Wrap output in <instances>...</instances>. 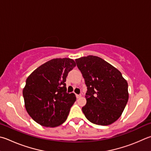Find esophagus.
I'll return each instance as SVG.
<instances>
[{"label": "esophagus", "instance_id": "34e87169", "mask_svg": "<svg viewBox=\"0 0 151 151\" xmlns=\"http://www.w3.org/2000/svg\"><path fill=\"white\" fill-rule=\"evenodd\" d=\"M81 96V94H76V98H80Z\"/></svg>", "mask_w": 151, "mask_h": 151}]
</instances>
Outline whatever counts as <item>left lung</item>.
I'll list each match as a JSON object with an SVG mask.
<instances>
[{"mask_svg": "<svg viewBox=\"0 0 151 151\" xmlns=\"http://www.w3.org/2000/svg\"><path fill=\"white\" fill-rule=\"evenodd\" d=\"M75 61L87 86L86 104L82 108L85 117L96 125L111 124L127 103V81L120 71L100 57L88 55Z\"/></svg>", "mask_w": 151, "mask_h": 151, "instance_id": "obj_1", "label": "left lung"}]
</instances>
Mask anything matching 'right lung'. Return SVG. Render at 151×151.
<instances>
[{"label":"right lung","mask_w":151,"mask_h":151,"mask_svg":"<svg viewBox=\"0 0 151 151\" xmlns=\"http://www.w3.org/2000/svg\"><path fill=\"white\" fill-rule=\"evenodd\" d=\"M75 66L71 59H53L37 68L26 79L23 89L25 108L35 122L55 127L66 121L76 98L73 93L67 92L65 83Z\"/></svg>","instance_id":"add662e5"}]
</instances>
